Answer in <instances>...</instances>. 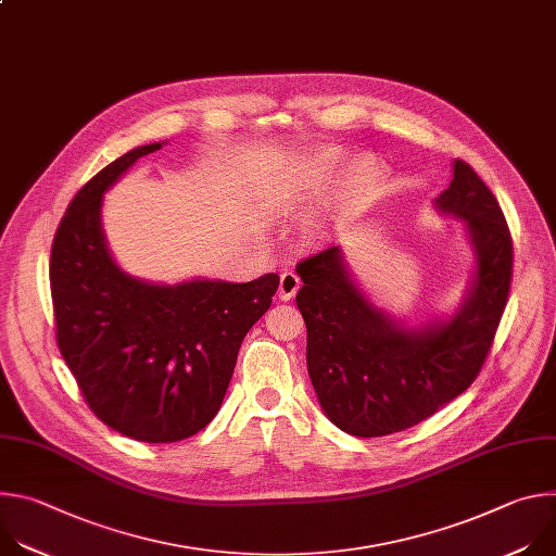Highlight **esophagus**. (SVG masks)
<instances>
[{
	"label": "esophagus",
	"mask_w": 556,
	"mask_h": 556,
	"mask_svg": "<svg viewBox=\"0 0 556 556\" xmlns=\"http://www.w3.org/2000/svg\"><path fill=\"white\" fill-rule=\"evenodd\" d=\"M299 288H301V279L294 273H283L279 277V299L281 301H290Z\"/></svg>",
	"instance_id": "esophagus-1"
}]
</instances>
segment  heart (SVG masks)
I'll return each mask as SVG.
<instances>
[{"label": "heart", "mask_w": 556, "mask_h": 556, "mask_svg": "<svg viewBox=\"0 0 556 556\" xmlns=\"http://www.w3.org/2000/svg\"><path fill=\"white\" fill-rule=\"evenodd\" d=\"M341 153H319L309 163L307 176H305V198H312L324 189V185L330 180V176L341 165ZM376 187V169L369 157H354L352 163L345 165V169L337 176L334 185L330 187L326 200H324V222L330 226H343L352 222L371 200Z\"/></svg>", "instance_id": "1"}]
</instances>
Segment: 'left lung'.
I'll return each instance as SVG.
<instances>
[{
    "label": "left lung",
    "mask_w": 556,
    "mask_h": 556,
    "mask_svg": "<svg viewBox=\"0 0 556 556\" xmlns=\"http://www.w3.org/2000/svg\"><path fill=\"white\" fill-rule=\"evenodd\" d=\"M433 206L462 219L475 268L459 307L409 326L378 307L332 247L296 266V307L307 328V374L324 414L345 433L405 431L478 378L506 307L513 242L500 202L464 161Z\"/></svg>",
    "instance_id": "8db88e82"
}]
</instances>
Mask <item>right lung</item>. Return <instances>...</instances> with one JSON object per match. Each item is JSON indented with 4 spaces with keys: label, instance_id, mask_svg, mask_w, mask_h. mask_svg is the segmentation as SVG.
Segmentation results:
<instances>
[{
    "label": "right lung",
    "instance_id": "1",
    "mask_svg": "<svg viewBox=\"0 0 556 556\" xmlns=\"http://www.w3.org/2000/svg\"><path fill=\"white\" fill-rule=\"evenodd\" d=\"M163 144L127 151L78 191L50 255L65 365L99 420L149 444L191 438L215 418L237 352L279 286L275 273L249 283H153L114 262L101 224L103 195Z\"/></svg>",
    "mask_w": 556,
    "mask_h": 556
}]
</instances>
